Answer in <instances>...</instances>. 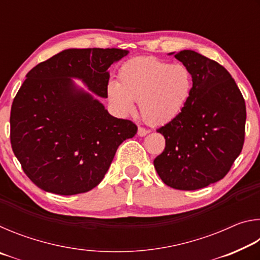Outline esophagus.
<instances>
[{
	"label": "esophagus",
	"mask_w": 260,
	"mask_h": 260,
	"mask_svg": "<svg viewBox=\"0 0 260 260\" xmlns=\"http://www.w3.org/2000/svg\"><path fill=\"white\" fill-rule=\"evenodd\" d=\"M148 133H149V131L147 128H144V127H139V129H138L139 136H146Z\"/></svg>",
	"instance_id": "esophagus-1"
}]
</instances>
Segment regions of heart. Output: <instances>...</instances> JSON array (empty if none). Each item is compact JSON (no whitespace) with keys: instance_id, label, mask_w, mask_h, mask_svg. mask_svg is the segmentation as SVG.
<instances>
[{"instance_id":"heart-1","label":"heart","mask_w":260,"mask_h":260,"mask_svg":"<svg viewBox=\"0 0 260 260\" xmlns=\"http://www.w3.org/2000/svg\"><path fill=\"white\" fill-rule=\"evenodd\" d=\"M191 87V73L183 64H170L152 56L135 57L120 68L118 83H109L108 98L124 114L134 111L133 101L139 102L144 121L160 125L182 111Z\"/></svg>"}]
</instances>
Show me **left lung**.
<instances>
[{"label": "left lung", "mask_w": 260, "mask_h": 260, "mask_svg": "<svg viewBox=\"0 0 260 260\" xmlns=\"http://www.w3.org/2000/svg\"><path fill=\"white\" fill-rule=\"evenodd\" d=\"M174 57L191 73V93L182 111L157 129L166 146L153 165L167 186L196 190L225 178L241 153L245 102L230 72L217 61L192 50Z\"/></svg>", "instance_id": "left-lung-1"}]
</instances>
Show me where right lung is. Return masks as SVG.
Segmentation results:
<instances>
[{
  "instance_id": "right-lung-1",
  "label": "right lung",
  "mask_w": 260,
  "mask_h": 260,
  "mask_svg": "<svg viewBox=\"0 0 260 260\" xmlns=\"http://www.w3.org/2000/svg\"><path fill=\"white\" fill-rule=\"evenodd\" d=\"M122 49H68L26 74L10 113V142L21 169L42 190L77 195L91 190L108 172L118 147L138 126L109 114L103 104L73 85L79 78L108 98L113 61Z\"/></svg>"
}]
</instances>
